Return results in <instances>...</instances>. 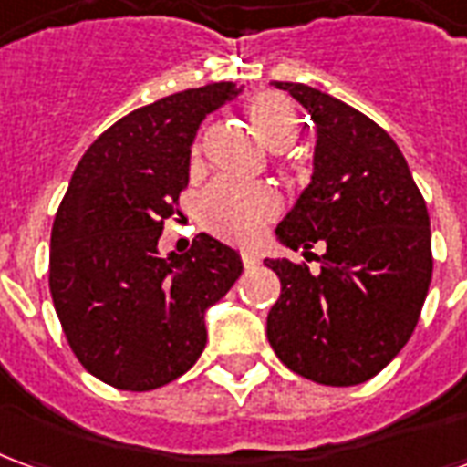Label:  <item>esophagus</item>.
<instances>
[{"mask_svg":"<svg viewBox=\"0 0 467 467\" xmlns=\"http://www.w3.org/2000/svg\"><path fill=\"white\" fill-rule=\"evenodd\" d=\"M240 257H243L244 267H254V265L260 263V254L253 253V250H243V254H240Z\"/></svg>","mask_w":467,"mask_h":467,"instance_id":"esophagus-1","label":"esophagus"}]
</instances>
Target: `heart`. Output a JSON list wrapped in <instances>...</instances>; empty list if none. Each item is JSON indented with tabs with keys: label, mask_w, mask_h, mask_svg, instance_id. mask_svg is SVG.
<instances>
[{
	"label": "heart",
	"mask_w": 467,
	"mask_h": 467,
	"mask_svg": "<svg viewBox=\"0 0 467 467\" xmlns=\"http://www.w3.org/2000/svg\"><path fill=\"white\" fill-rule=\"evenodd\" d=\"M247 117L254 132L270 150H287L297 137V112L280 92H257L247 102ZM200 147H194V160ZM280 213V197L265 184L217 180L202 194L200 217L207 230L220 237L247 243Z\"/></svg>",
	"instance_id": "1"
}]
</instances>
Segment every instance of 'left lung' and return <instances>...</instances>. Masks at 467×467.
Here are the masks:
<instances>
[{
  "instance_id": "8db88e82",
  "label": "left lung",
  "mask_w": 467,
  "mask_h": 467,
  "mask_svg": "<svg viewBox=\"0 0 467 467\" xmlns=\"http://www.w3.org/2000/svg\"><path fill=\"white\" fill-rule=\"evenodd\" d=\"M310 112L313 182L277 224L305 263L267 260L280 297L267 315L275 355L320 385L370 380L410 340L432 277L431 217L410 167L380 124L320 89L275 82Z\"/></svg>"
}]
</instances>
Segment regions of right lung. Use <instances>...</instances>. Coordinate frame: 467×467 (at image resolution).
I'll return each instance as SVG.
<instances>
[{
  "label": "right lung",
  "instance_id": "1",
  "mask_svg": "<svg viewBox=\"0 0 467 467\" xmlns=\"http://www.w3.org/2000/svg\"><path fill=\"white\" fill-rule=\"evenodd\" d=\"M237 92L213 82L122 117L79 160L57 210V317L77 360L112 388L154 390L190 370L207 343L204 310L243 273L240 254L204 233L187 253H157L190 182L194 134Z\"/></svg>",
  "mask_w": 467,
  "mask_h": 467
}]
</instances>
